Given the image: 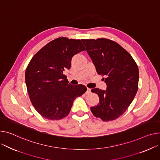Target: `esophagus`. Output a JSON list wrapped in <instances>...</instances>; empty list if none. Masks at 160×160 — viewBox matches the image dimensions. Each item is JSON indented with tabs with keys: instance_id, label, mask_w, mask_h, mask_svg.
Wrapping results in <instances>:
<instances>
[{
	"instance_id": "1",
	"label": "esophagus",
	"mask_w": 160,
	"mask_h": 160,
	"mask_svg": "<svg viewBox=\"0 0 160 160\" xmlns=\"http://www.w3.org/2000/svg\"><path fill=\"white\" fill-rule=\"evenodd\" d=\"M91 92V89H89V88H87V91H86V94H89Z\"/></svg>"
}]
</instances>
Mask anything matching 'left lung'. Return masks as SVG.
Wrapping results in <instances>:
<instances>
[{
	"label": "left lung",
	"instance_id": "obj_1",
	"mask_svg": "<svg viewBox=\"0 0 160 160\" xmlns=\"http://www.w3.org/2000/svg\"><path fill=\"white\" fill-rule=\"evenodd\" d=\"M97 72L105 78L106 90L92 89L99 103L91 108L103 121L118 118L129 108L138 89L139 70L129 53L116 42L106 38L82 39Z\"/></svg>",
	"mask_w": 160,
	"mask_h": 160
}]
</instances>
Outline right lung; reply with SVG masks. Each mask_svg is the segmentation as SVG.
<instances>
[{
	"label": "right lung",
	"instance_id": "right-lung-1",
	"mask_svg": "<svg viewBox=\"0 0 160 160\" xmlns=\"http://www.w3.org/2000/svg\"><path fill=\"white\" fill-rule=\"evenodd\" d=\"M80 40L60 37L51 41L32 58L25 73L31 103L44 118L60 120L68 115L74 100L87 88L69 83L64 69H69L74 55L85 51Z\"/></svg>",
	"mask_w": 160,
	"mask_h": 160
}]
</instances>
